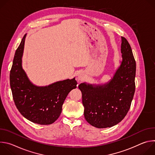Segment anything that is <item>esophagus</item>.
<instances>
[{"mask_svg":"<svg viewBox=\"0 0 155 155\" xmlns=\"http://www.w3.org/2000/svg\"><path fill=\"white\" fill-rule=\"evenodd\" d=\"M78 79H79L80 80H82L84 79V77H83V75L81 74V75H80V76H78Z\"/></svg>","mask_w":155,"mask_h":155,"instance_id":"1","label":"esophagus"}]
</instances>
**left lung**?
Masks as SVG:
<instances>
[{"mask_svg":"<svg viewBox=\"0 0 155 155\" xmlns=\"http://www.w3.org/2000/svg\"><path fill=\"white\" fill-rule=\"evenodd\" d=\"M123 61L112 80L104 85L81 83L84 116L97 128L114 126L127 115L135 93L136 64L127 39L121 37Z\"/></svg>","mask_w":155,"mask_h":155,"instance_id":"1","label":"left lung"}]
</instances>
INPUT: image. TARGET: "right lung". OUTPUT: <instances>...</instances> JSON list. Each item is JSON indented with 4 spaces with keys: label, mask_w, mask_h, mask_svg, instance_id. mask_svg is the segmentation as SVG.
Wrapping results in <instances>:
<instances>
[{
    "label": "right lung",
    "mask_w": 155,
    "mask_h": 155,
    "mask_svg": "<svg viewBox=\"0 0 155 155\" xmlns=\"http://www.w3.org/2000/svg\"><path fill=\"white\" fill-rule=\"evenodd\" d=\"M26 35L15 51L10 73L13 99L18 111L26 119L39 124H50L59 117L66 97L77 87V82L74 78L45 87L31 83L21 65Z\"/></svg>",
    "instance_id": "add662e5"
}]
</instances>
